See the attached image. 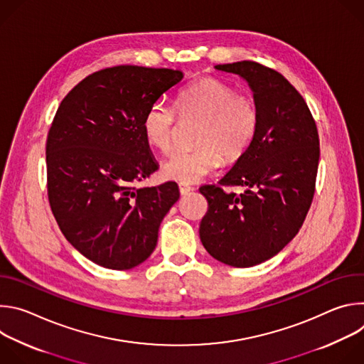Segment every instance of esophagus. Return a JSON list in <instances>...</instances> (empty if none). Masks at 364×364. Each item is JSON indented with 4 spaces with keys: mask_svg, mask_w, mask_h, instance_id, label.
Instances as JSON below:
<instances>
[{
    "mask_svg": "<svg viewBox=\"0 0 364 364\" xmlns=\"http://www.w3.org/2000/svg\"><path fill=\"white\" fill-rule=\"evenodd\" d=\"M178 190H180V194H188L191 190H193V187L191 186H188V184H183V183H180L178 184Z\"/></svg>",
    "mask_w": 364,
    "mask_h": 364,
    "instance_id": "34e87169",
    "label": "esophagus"
}]
</instances>
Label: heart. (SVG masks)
<instances>
[{"label":"heart","mask_w":364,"mask_h":364,"mask_svg":"<svg viewBox=\"0 0 364 364\" xmlns=\"http://www.w3.org/2000/svg\"><path fill=\"white\" fill-rule=\"evenodd\" d=\"M183 118L203 121L193 151H177L163 164V176L183 184H191L218 170L222 161H239L253 144L261 115L255 99L212 76L188 83L177 97ZM177 111L164 100L148 108L142 128L146 141L161 152L173 146Z\"/></svg>","instance_id":"heart-1"}]
</instances>
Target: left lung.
I'll use <instances>...</instances> for the list:
<instances>
[{
	"mask_svg": "<svg viewBox=\"0 0 364 364\" xmlns=\"http://www.w3.org/2000/svg\"><path fill=\"white\" fill-rule=\"evenodd\" d=\"M216 69L247 80L261 122L247 152L219 184L198 188L209 203L200 239L218 261L249 268L275 256L299 232L316 193L320 139L306 102L281 73L250 60Z\"/></svg>",
	"mask_w": 364,
	"mask_h": 364,
	"instance_id": "8db88e82",
	"label": "left lung"
}]
</instances>
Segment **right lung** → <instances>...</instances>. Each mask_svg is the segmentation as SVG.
<instances>
[{"mask_svg": "<svg viewBox=\"0 0 364 364\" xmlns=\"http://www.w3.org/2000/svg\"><path fill=\"white\" fill-rule=\"evenodd\" d=\"M181 79L171 69H102L63 97L51 122L46 142L50 209L65 237L103 268L142 264L180 197L174 181L136 184L159 170L144 117Z\"/></svg>", "mask_w": 364, "mask_h": 364, "instance_id": "right-lung-1", "label": "right lung"}]
</instances>
